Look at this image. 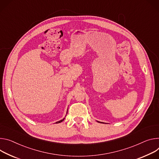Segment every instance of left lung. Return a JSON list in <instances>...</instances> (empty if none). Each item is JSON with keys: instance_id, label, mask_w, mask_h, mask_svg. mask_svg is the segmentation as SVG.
I'll use <instances>...</instances> for the list:
<instances>
[{"instance_id": "1", "label": "left lung", "mask_w": 159, "mask_h": 159, "mask_svg": "<svg viewBox=\"0 0 159 159\" xmlns=\"http://www.w3.org/2000/svg\"><path fill=\"white\" fill-rule=\"evenodd\" d=\"M97 122H99V123H103V122H99V121H97Z\"/></svg>"}]
</instances>
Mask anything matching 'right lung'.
Listing matches in <instances>:
<instances>
[{"label":"right lung","mask_w":159,"mask_h":159,"mask_svg":"<svg viewBox=\"0 0 159 159\" xmlns=\"http://www.w3.org/2000/svg\"><path fill=\"white\" fill-rule=\"evenodd\" d=\"M67 112H68V110H67V111H66V114H67ZM65 118H63L62 120H59V121H57V122H56V124H57V123H60V122H63V120H64V119H65Z\"/></svg>","instance_id":"add662e5"}]
</instances>
